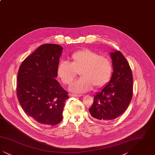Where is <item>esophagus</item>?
Returning a JSON list of instances; mask_svg holds the SVG:
<instances>
[{
  "instance_id": "esophagus-1",
  "label": "esophagus",
  "mask_w": 155,
  "mask_h": 155,
  "mask_svg": "<svg viewBox=\"0 0 155 155\" xmlns=\"http://www.w3.org/2000/svg\"><path fill=\"white\" fill-rule=\"evenodd\" d=\"M70 96L71 97H81V95H76V94H69Z\"/></svg>"
}]
</instances>
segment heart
Here are the masks:
<instances>
[{"label":"heart","mask_w":155,"mask_h":155,"mask_svg":"<svg viewBox=\"0 0 155 155\" xmlns=\"http://www.w3.org/2000/svg\"><path fill=\"white\" fill-rule=\"evenodd\" d=\"M81 78L70 86L74 93L87 92L95 86L96 88L104 87L110 79L112 64L107 58L99 54L90 49H83L74 53L68 62L59 64L58 75L64 84H70L77 75Z\"/></svg>","instance_id":"1"}]
</instances>
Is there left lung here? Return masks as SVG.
<instances>
[{"mask_svg": "<svg viewBox=\"0 0 155 155\" xmlns=\"http://www.w3.org/2000/svg\"><path fill=\"white\" fill-rule=\"evenodd\" d=\"M110 56L113 69L110 80L96 92L89 109L94 118L104 122L120 116L133 97V74L127 60L118 51L113 50Z\"/></svg>", "mask_w": 155, "mask_h": 155, "instance_id": "1", "label": "left lung"}]
</instances>
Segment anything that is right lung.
<instances>
[{"mask_svg": "<svg viewBox=\"0 0 155 155\" xmlns=\"http://www.w3.org/2000/svg\"><path fill=\"white\" fill-rule=\"evenodd\" d=\"M62 51L58 45H42L19 68L17 85L19 103L26 114L41 125H57L63 119L68 96L55 79Z\"/></svg>", "mask_w": 155, "mask_h": 155, "instance_id": "right-lung-1", "label": "right lung"}]
</instances>
